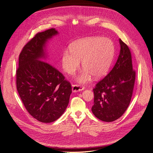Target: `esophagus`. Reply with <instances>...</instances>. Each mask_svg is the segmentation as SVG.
Wrapping results in <instances>:
<instances>
[{
	"label": "esophagus",
	"mask_w": 153,
	"mask_h": 153,
	"mask_svg": "<svg viewBox=\"0 0 153 153\" xmlns=\"http://www.w3.org/2000/svg\"><path fill=\"white\" fill-rule=\"evenodd\" d=\"M84 87L78 85H72V92H80L84 90Z\"/></svg>",
	"instance_id": "obj_1"
}]
</instances>
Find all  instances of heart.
<instances>
[{
	"label": "heart",
	"mask_w": 153,
	"mask_h": 153,
	"mask_svg": "<svg viewBox=\"0 0 153 153\" xmlns=\"http://www.w3.org/2000/svg\"><path fill=\"white\" fill-rule=\"evenodd\" d=\"M114 55V45L108 38L89 37L73 43L71 48L64 50L62 56L64 70L73 75L80 68L82 60L84 69L76 77L79 84H86L107 73Z\"/></svg>",
	"instance_id": "heart-1"
}]
</instances>
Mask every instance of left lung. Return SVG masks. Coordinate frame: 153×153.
<instances>
[{
	"instance_id": "1",
	"label": "left lung",
	"mask_w": 153,
	"mask_h": 153,
	"mask_svg": "<svg viewBox=\"0 0 153 153\" xmlns=\"http://www.w3.org/2000/svg\"><path fill=\"white\" fill-rule=\"evenodd\" d=\"M119 44L121 49L116 63L93 89L92 112L104 122H112L122 116L130 103L135 84L130 50L121 39Z\"/></svg>"
}]
</instances>
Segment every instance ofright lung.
<instances>
[{"instance_id":"right-lung-1","label":"right lung","mask_w":153,"mask_h":153,"mask_svg":"<svg viewBox=\"0 0 153 153\" xmlns=\"http://www.w3.org/2000/svg\"><path fill=\"white\" fill-rule=\"evenodd\" d=\"M59 34L55 29L37 34L19 56L16 88L25 108L38 121L50 123L65 112L71 94L70 83L47 62V45Z\"/></svg>"}]
</instances>
